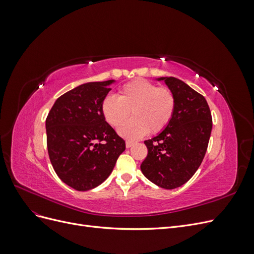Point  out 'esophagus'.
Here are the masks:
<instances>
[{"label":"esophagus","mask_w":254,"mask_h":254,"mask_svg":"<svg viewBox=\"0 0 254 254\" xmlns=\"http://www.w3.org/2000/svg\"><path fill=\"white\" fill-rule=\"evenodd\" d=\"M134 144H135V143L132 142V141H127V142H126V147H127V148L132 147V146H133Z\"/></svg>","instance_id":"esophagus-1"}]
</instances>
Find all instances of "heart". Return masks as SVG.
Segmentation results:
<instances>
[{
	"label": "heart",
	"instance_id": "obj_1",
	"mask_svg": "<svg viewBox=\"0 0 254 254\" xmlns=\"http://www.w3.org/2000/svg\"><path fill=\"white\" fill-rule=\"evenodd\" d=\"M176 98L173 92L145 79H136L123 86L119 97L107 95L102 102L101 110L106 122L118 128L132 111L134 119L120 128V133L135 140L148 131L159 133L173 119Z\"/></svg>",
	"mask_w": 254,
	"mask_h": 254
}]
</instances>
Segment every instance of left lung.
Segmentation results:
<instances>
[{
	"mask_svg": "<svg viewBox=\"0 0 254 254\" xmlns=\"http://www.w3.org/2000/svg\"><path fill=\"white\" fill-rule=\"evenodd\" d=\"M176 98L170 124L145 141L147 157L141 164L144 176L158 187L173 190L188 182L200 166L212 131V115L205 98L186 82L161 77Z\"/></svg>",
	"mask_w": 254,
	"mask_h": 254,
	"instance_id": "1",
	"label": "left lung"
}]
</instances>
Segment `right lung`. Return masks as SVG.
Here are the masks:
<instances>
[{
  "mask_svg": "<svg viewBox=\"0 0 254 254\" xmlns=\"http://www.w3.org/2000/svg\"><path fill=\"white\" fill-rule=\"evenodd\" d=\"M114 80L80 84L57 98L45 122L51 163L76 190L102 184L125 150V141L102 114L101 105Z\"/></svg>",
  "mask_w": 254,
  "mask_h": 254,
  "instance_id": "1",
  "label": "right lung"
}]
</instances>
